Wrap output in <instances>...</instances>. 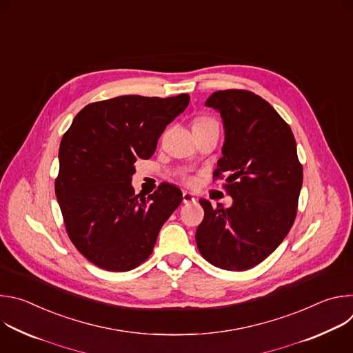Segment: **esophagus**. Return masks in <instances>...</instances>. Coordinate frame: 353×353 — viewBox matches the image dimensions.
<instances>
[{"label":"esophagus","mask_w":353,"mask_h":353,"mask_svg":"<svg viewBox=\"0 0 353 353\" xmlns=\"http://www.w3.org/2000/svg\"><path fill=\"white\" fill-rule=\"evenodd\" d=\"M183 203L184 204H191V203H195V196L191 194V192H183Z\"/></svg>","instance_id":"esophagus-1"}]
</instances>
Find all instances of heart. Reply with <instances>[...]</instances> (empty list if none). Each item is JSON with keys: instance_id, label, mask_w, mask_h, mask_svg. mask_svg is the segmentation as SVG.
<instances>
[{"instance_id": "b5f03b06", "label": "heart", "mask_w": 353, "mask_h": 353, "mask_svg": "<svg viewBox=\"0 0 353 353\" xmlns=\"http://www.w3.org/2000/svg\"><path fill=\"white\" fill-rule=\"evenodd\" d=\"M208 123H215V121L210 120V119H198L194 124H208Z\"/></svg>"}]
</instances>
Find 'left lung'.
Here are the masks:
<instances>
[{"mask_svg":"<svg viewBox=\"0 0 353 353\" xmlns=\"http://www.w3.org/2000/svg\"><path fill=\"white\" fill-rule=\"evenodd\" d=\"M205 106L221 113L225 130L215 177L228 174L233 204L212 207L201 198L204 219L195 241L212 265L245 271L264 261L289 233L297 211L303 169L290 127L253 92H214Z\"/></svg>","mask_w":353,"mask_h":353,"instance_id":"obj_1","label":"left lung"}]
</instances>
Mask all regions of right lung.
I'll return each mask as SVG.
<instances>
[{
  "label": "right lung",
  "instance_id": "add662e5",
  "mask_svg": "<svg viewBox=\"0 0 353 353\" xmlns=\"http://www.w3.org/2000/svg\"><path fill=\"white\" fill-rule=\"evenodd\" d=\"M190 96H119L85 106L64 134L56 196L67 233L79 253L99 268L134 270L155 247L163 223L183 194L162 184L135 195L131 177L137 158L149 159L158 139Z\"/></svg>",
  "mask_w": 353,
  "mask_h": 353
}]
</instances>
